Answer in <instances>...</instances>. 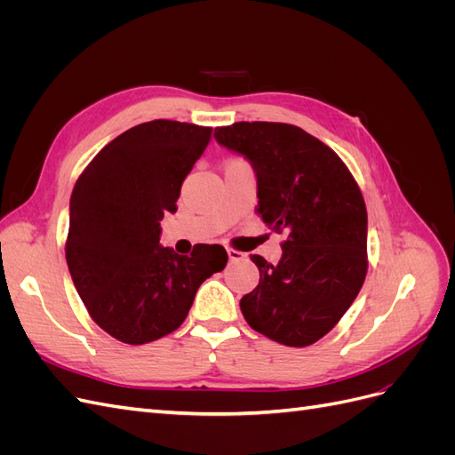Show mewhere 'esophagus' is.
<instances>
[{
	"instance_id": "esophagus-1",
	"label": "esophagus",
	"mask_w": 455,
	"mask_h": 455,
	"mask_svg": "<svg viewBox=\"0 0 455 455\" xmlns=\"http://www.w3.org/2000/svg\"><path fill=\"white\" fill-rule=\"evenodd\" d=\"M228 258L229 261H239L244 258V254L241 251H235V249H228Z\"/></svg>"
}]
</instances>
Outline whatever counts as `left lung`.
I'll use <instances>...</instances> for the list:
<instances>
[{"instance_id": "left-lung-1", "label": "left lung", "mask_w": 455, "mask_h": 455, "mask_svg": "<svg viewBox=\"0 0 455 455\" xmlns=\"http://www.w3.org/2000/svg\"><path fill=\"white\" fill-rule=\"evenodd\" d=\"M214 139L252 163L256 214L286 237L279 264L258 254L259 283L243 296L244 321L288 347L319 341L361 292L368 271L366 204L334 149L288 123L241 121Z\"/></svg>"}]
</instances>
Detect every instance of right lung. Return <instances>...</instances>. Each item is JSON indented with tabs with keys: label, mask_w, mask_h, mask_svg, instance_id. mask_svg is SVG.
Returning <instances> with one entry per match:
<instances>
[{
	"label": "right lung",
	"mask_w": 455,
	"mask_h": 455,
	"mask_svg": "<svg viewBox=\"0 0 455 455\" xmlns=\"http://www.w3.org/2000/svg\"><path fill=\"white\" fill-rule=\"evenodd\" d=\"M211 136L194 123H142L106 144L74 186L68 269L91 319L129 346L174 332L201 283L228 264L220 244L189 256L159 244L161 220Z\"/></svg>",
	"instance_id": "add662e5"
}]
</instances>
